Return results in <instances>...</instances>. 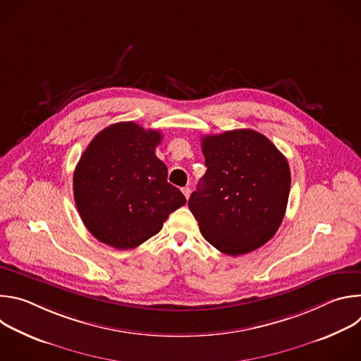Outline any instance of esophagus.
<instances>
[{
    "instance_id": "1",
    "label": "esophagus",
    "mask_w": 361,
    "mask_h": 361,
    "mask_svg": "<svg viewBox=\"0 0 361 361\" xmlns=\"http://www.w3.org/2000/svg\"><path fill=\"white\" fill-rule=\"evenodd\" d=\"M181 191H183V194L185 195V198H188L190 194H191V188H190V187H184Z\"/></svg>"
}]
</instances>
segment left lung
I'll return each mask as SVG.
<instances>
[{"label":"left lung","mask_w":361,"mask_h":361,"mask_svg":"<svg viewBox=\"0 0 361 361\" xmlns=\"http://www.w3.org/2000/svg\"><path fill=\"white\" fill-rule=\"evenodd\" d=\"M204 177L188 200L202 237L227 255L264 245L287 209L290 167L263 134L233 130L201 138Z\"/></svg>","instance_id":"8db88e82"}]
</instances>
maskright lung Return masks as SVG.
Masks as SVG:
<instances>
[{"instance_id":"1","label":"right lung","mask_w":361,"mask_h":361,"mask_svg":"<svg viewBox=\"0 0 361 361\" xmlns=\"http://www.w3.org/2000/svg\"><path fill=\"white\" fill-rule=\"evenodd\" d=\"M161 140L157 130L127 121L99 131L85 148L74 171V200L98 241L117 250L135 248L187 202L156 156Z\"/></svg>"}]
</instances>
